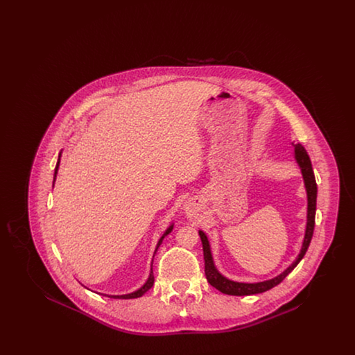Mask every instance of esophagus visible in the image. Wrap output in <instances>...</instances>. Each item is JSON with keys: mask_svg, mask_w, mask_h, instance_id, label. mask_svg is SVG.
<instances>
[{"mask_svg": "<svg viewBox=\"0 0 355 355\" xmlns=\"http://www.w3.org/2000/svg\"><path fill=\"white\" fill-rule=\"evenodd\" d=\"M185 211L189 218H194L198 216V203L196 201H187L185 203Z\"/></svg>", "mask_w": 355, "mask_h": 355, "instance_id": "obj_1", "label": "esophagus"}]
</instances>
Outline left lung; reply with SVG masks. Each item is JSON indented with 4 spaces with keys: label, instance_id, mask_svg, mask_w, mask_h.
Wrapping results in <instances>:
<instances>
[{
    "label": "left lung",
    "instance_id": "8db88e82",
    "mask_svg": "<svg viewBox=\"0 0 355 355\" xmlns=\"http://www.w3.org/2000/svg\"><path fill=\"white\" fill-rule=\"evenodd\" d=\"M294 146V155H295V161L298 164V166L301 168L302 171V177H304V187H306V193H307V223H306V232H304V243L301 248V252L298 254V257L295 258V261L287 268L286 270L281 272L279 275L263 281V282H257V284H245V282H234L227 279L226 277H223L220 271L217 270L214 261H213V255L210 250V243L206 234L202 230H200V236L202 241L203 248V259H205V275L209 281V284L213 287H216L217 290H220V293L227 294V295H253V294H259L263 291H268L274 286L279 285L287 275L294 270V268L301 262V259L304 258V254L309 249L311 236L314 233V225H315V209H317V182H315V177H314V171L311 166V161L307 152L304 150V146L301 144H293Z\"/></svg>",
    "mask_w": 355,
    "mask_h": 355
}]
</instances>
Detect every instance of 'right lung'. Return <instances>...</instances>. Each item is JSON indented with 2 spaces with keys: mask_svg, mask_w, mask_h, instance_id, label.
Returning a JSON list of instances; mask_svg holds the SVG:
<instances>
[{
  "mask_svg": "<svg viewBox=\"0 0 355 355\" xmlns=\"http://www.w3.org/2000/svg\"><path fill=\"white\" fill-rule=\"evenodd\" d=\"M60 157H61V153H60ZM60 157H58V161H57V165H55V170H54V181H55V175H57V170H58V165H60ZM54 181H53V185H54ZM171 230H173V225H170L169 227L166 229V232L164 233V236L159 238V241H158V243H157V248H155V252H157V249L159 248V245L162 243V239L165 238V236H168L169 233H171ZM154 252V254H155ZM153 284H154V275H153V268L152 271H150V275H149V278H148V281L144 284V286L139 287L138 290H135L133 293H130V294H123V295H107V297H110V298H119V300H132V298H138V297H142L149 288H152ZM103 295H106V294H103Z\"/></svg>",
  "mask_w": 355,
  "mask_h": 355,
  "instance_id": "add662e5",
  "label": "right lung"
}]
</instances>
